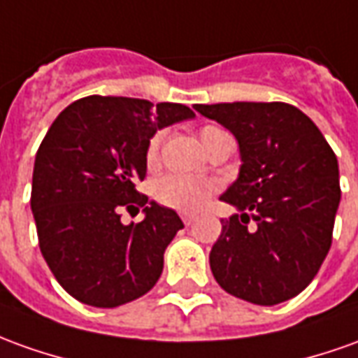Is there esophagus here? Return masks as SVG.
Listing matches in <instances>:
<instances>
[{"label":"esophagus","mask_w":358,"mask_h":358,"mask_svg":"<svg viewBox=\"0 0 358 358\" xmlns=\"http://www.w3.org/2000/svg\"><path fill=\"white\" fill-rule=\"evenodd\" d=\"M181 220H183L185 226H191L194 222V216H191V214H181Z\"/></svg>","instance_id":"1"}]
</instances>
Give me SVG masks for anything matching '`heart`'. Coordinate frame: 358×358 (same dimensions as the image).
<instances>
[{"label":"heart","mask_w":358,"mask_h":358,"mask_svg":"<svg viewBox=\"0 0 358 358\" xmlns=\"http://www.w3.org/2000/svg\"><path fill=\"white\" fill-rule=\"evenodd\" d=\"M224 134V130L218 127L201 128L199 136L203 146H206L212 138ZM159 157V136H154L146 146V165L154 167ZM216 193V185L212 181H201V179H189L183 175H164L154 183V199L162 206L173 208L183 214H194L208 203L212 194Z\"/></svg>","instance_id":"b5f03b06"}]
</instances>
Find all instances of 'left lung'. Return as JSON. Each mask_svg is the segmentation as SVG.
Listing matches in <instances>:
<instances>
[{"label": "left lung", "mask_w": 358, "mask_h": 358, "mask_svg": "<svg viewBox=\"0 0 358 358\" xmlns=\"http://www.w3.org/2000/svg\"><path fill=\"white\" fill-rule=\"evenodd\" d=\"M240 144L238 181L220 201L241 214L222 222L210 268L231 296L275 306L312 282L331 248L341 201L339 165L320 128L288 103L194 105ZM253 220L256 226L248 229Z\"/></svg>", "instance_id": "1"}]
</instances>
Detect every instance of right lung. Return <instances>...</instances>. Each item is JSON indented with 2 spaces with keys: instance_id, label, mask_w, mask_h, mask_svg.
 <instances>
[{
  "instance_id": "right-lung-1",
  "label": "right lung",
  "mask_w": 358,
  "mask_h": 358,
  "mask_svg": "<svg viewBox=\"0 0 358 358\" xmlns=\"http://www.w3.org/2000/svg\"><path fill=\"white\" fill-rule=\"evenodd\" d=\"M193 117L179 103L90 95L52 122L34 159L31 208L44 261L76 300L117 308L154 288L183 222L136 183L150 138ZM138 208L145 220L124 227L120 212Z\"/></svg>"
}]
</instances>
